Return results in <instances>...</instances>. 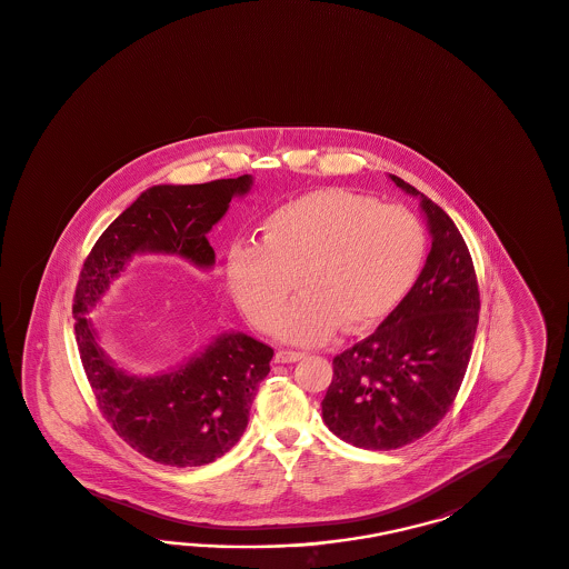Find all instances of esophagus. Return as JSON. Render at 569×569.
I'll return each mask as SVG.
<instances>
[{"instance_id": "1", "label": "esophagus", "mask_w": 569, "mask_h": 569, "mask_svg": "<svg viewBox=\"0 0 569 569\" xmlns=\"http://www.w3.org/2000/svg\"><path fill=\"white\" fill-rule=\"evenodd\" d=\"M300 359H305V353H300V351H277L274 355V361L277 363H295V361H300Z\"/></svg>"}]
</instances>
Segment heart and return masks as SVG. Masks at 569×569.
Segmentation results:
<instances>
[{"label":"heart","instance_id":"heart-1","mask_svg":"<svg viewBox=\"0 0 569 569\" xmlns=\"http://www.w3.org/2000/svg\"><path fill=\"white\" fill-rule=\"evenodd\" d=\"M427 239L418 218L372 197L321 189L267 216L262 241L227 250V283L250 323L271 332L292 295L300 296L279 333L296 345H323L345 330L380 323L412 290Z\"/></svg>","mask_w":569,"mask_h":569}]
</instances>
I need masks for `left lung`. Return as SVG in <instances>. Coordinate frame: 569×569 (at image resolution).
<instances>
[{
	"instance_id": "left-lung-1",
	"label": "left lung",
	"mask_w": 569,
	"mask_h": 569,
	"mask_svg": "<svg viewBox=\"0 0 569 569\" xmlns=\"http://www.w3.org/2000/svg\"><path fill=\"white\" fill-rule=\"evenodd\" d=\"M420 197L431 252L412 290L376 332L333 357L332 385L321 401L323 422L366 450H397L435 429L450 412L467 373L479 323V288L469 248L453 220Z\"/></svg>"
}]
</instances>
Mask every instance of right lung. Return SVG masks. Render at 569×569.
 <instances>
[{
	"label": "right lung",
	"mask_w": 569,
	"mask_h": 569,
	"mask_svg": "<svg viewBox=\"0 0 569 569\" xmlns=\"http://www.w3.org/2000/svg\"><path fill=\"white\" fill-rule=\"evenodd\" d=\"M250 187L252 177L243 174L147 189L104 229L79 273L76 340L100 412L130 448L159 465L203 467L236 446L258 385L271 372L273 349L248 333L222 332L174 370L137 376L100 347L88 313L134 254H177L210 269L214 250L208 233L231 199Z\"/></svg>",
	"instance_id": "add662e5"
}]
</instances>
